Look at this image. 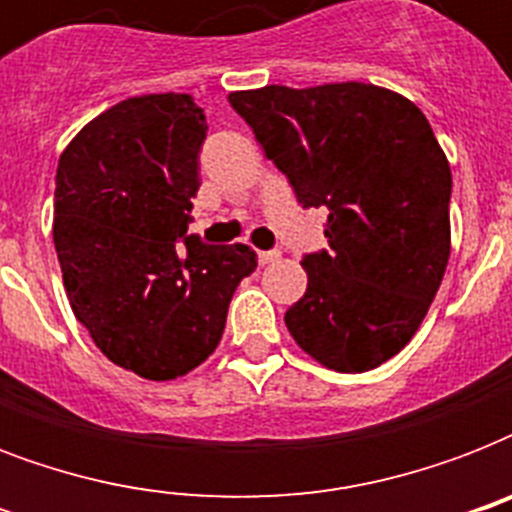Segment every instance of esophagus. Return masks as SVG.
<instances>
[{"label":"esophagus","mask_w":512,"mask_h":512,"mask_svg":"<svg viewBox=\"0 0 512 512\" xmlns=\"http://www.w3.org/2000/svg\"><path fill=\"white\" fill-rule=\"evenodd\" d=\"M257 260H260V265L279 263V260H281V252H279V249H268V252H257Z\"/></svg>","instance_id":"esophagus-1"}]
</instances>
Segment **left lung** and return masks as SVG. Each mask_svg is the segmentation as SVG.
Here are the masks:
<instances>
[{
	"label": "left lung",
	"mask_w": 512,
	"mask_h": 512,
	"mask_svg": "<svg viewBox=\"0 0 512 512\" xmlns=\"http://www.w3.org/2000/svg\"><path fill=\"white\" fill-rule=\"evenodd\" d=\"M303 207H327L329 252L303 257L308 289L289 335L356 374L412 340L444 279L452 170L412 100L364 82L228 95Z\"/></svg>",
	"instance_id": "left-lung-1"
}]
</instances>
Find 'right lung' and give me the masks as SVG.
<instances>
[{"label": "right lung", "mask_w": 512, "mask_h": 512, "mask_svg": "<svg viewBox=\"0 0 512 512\" xmlns=\"http://www.w3.org/2000/svg\"><path fill=\"white\" fill-rule=\"evenodd\" d=\"M204 138L191 95L164 92L116 103L60 154L52 239L71 311L108 361L146 380L207 361L257 268L247 244L188 236Z\"/></svg>", "instance_id": "obj_1"}]
</instances>
